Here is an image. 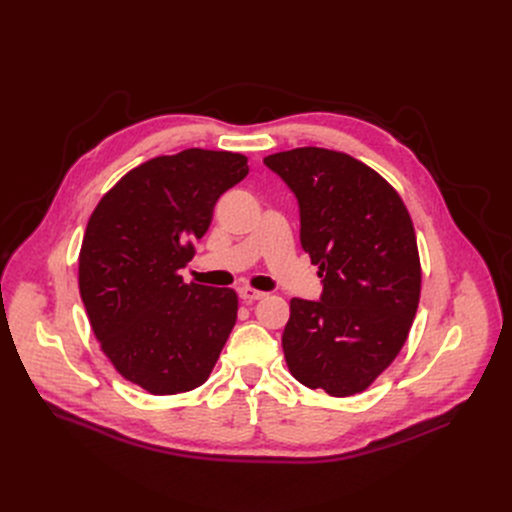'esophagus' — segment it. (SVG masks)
Masks as SVG:
<instances>
[{
    "label": "esophagus",
    "instance_id": "obj_1",
    "mask_svg": "<svg viewBox=\"0 0 512 512\" xmlns=\"http://www.w3.org/2000/svg\"><path fill=\"white\" fill-rule=\"evenodd\" d=\"M238 294H240V299L245 301V303H253V301H259V299H263V297H265V292L255 290V288H249V286L240 288V290H238Z\"/></svg>",
    "mask_w": 512,
    "mask_h": 512
}]
</instances>
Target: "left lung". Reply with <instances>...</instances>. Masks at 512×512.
<instances>
[{
  "mask_svg": "<svg viewBox=\"0 0 512 512\" xmlns=\"http://www.w3.org/2000/svg\"><path fill=\"white\" fill-rule=\"evenodd\" d=\"M299 201L301 245L324 278L319 301L292 299L282 334L290 373L307 388L353 396L396 359L421 292L411 215L363 161L301 147L267 155Z\"/></svg>",
  "mask_w": 512,
  "mask_h": 512,
  "instance_id": "obj_1",
  "label": "left lung"
}]
</instances>
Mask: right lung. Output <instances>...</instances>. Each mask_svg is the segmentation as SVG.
I'll use <instances>...</instances> for the list:
<instances>
[{
  "label": "right lung",
  "instance_id": "right-lung-1",
  "mask_svg": "<svg viewBox=\"0 0 512 512\" xmlns=\"http://www.w3.org/2000/svg\"><path fill=\"white\" fill-rule=\"evenodd\" d=\"M247 174L240 153L184 149L130 170L91 213L80 299L105 357L151 394L201 386L236 324L232 288L186 284L180 270L215 201Z\"/></svg>",
  "mask_w": 512,
  "mask_h": 512
}]
</instances>
